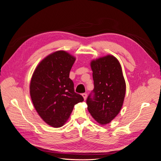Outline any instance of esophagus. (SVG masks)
Here are the masks:
<instances>
[{
  "mask_svg": "<svg viewBox=\"0 0 161 161\" xmlns=\"http://www.w3.org/2000/svg\"><path fill=\"white\" fill-rule=\"evenodd\" d=\"M82 96H83V97H84V100H86V98H87V94H86V93H84V94H82Z\"/></svg>",
  "mask_w": 161,
  "mask_h": 161,
  "instance_id": "34e87169",
  "label": "esophagus"
}]
</instances>
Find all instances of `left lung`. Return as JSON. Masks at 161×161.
Listing matches in <instances>:
<instances>
[{
  "mask_svg": "<svg viewBox=\"0 0 161 161\" xmlns=\"http://www.w3.org/2000/svg\"><path fill=\"white\" fill-rule=\"evenodd\" d=\"M94 88L88 96L87 110L101 125L110 123L120 112L126 94L120 62L108 55L91 61Z\"/></svg>",
  "mask_w": 161,
  "mask_h": 161,
  "instance_id": "1",
  "label": "left lung"
}]
</instances>
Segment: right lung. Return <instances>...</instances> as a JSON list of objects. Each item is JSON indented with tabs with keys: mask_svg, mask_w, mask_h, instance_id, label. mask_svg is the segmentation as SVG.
<instances>
[{
	"mask_svg": "<svg viewBox=\"0 0 161 161\" xmlns=\"http://www.w3.org/2000/svg\"><path fill=\"white\" fill-rule=\"evenodd\" d=\"M75 61L65 51L49 55L36 67L30 95L36 111L48 125L59 128L68 120L76 103L84 97L74 92L69 72Z\"/></svg>",
	"mask_w": 161,
	"mask_h": 161,
	"instance_id": "right-lung-1",
	"label": "right lung"
}]
</instances>
